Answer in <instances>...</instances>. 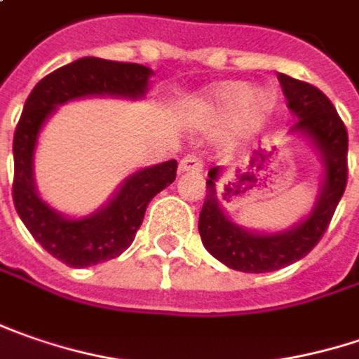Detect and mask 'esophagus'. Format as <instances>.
I'll list each match as a JSON object with an SVG mask.
<instances>
[{
  "instance_id": "34e87169",
  "label": "esophagus",
  "mask_w": 359,
  "mask_h": 359,
  "mask_svg": "<svg viewBox=\"0 0 359 359\" xmlns=\"http://www.w3.org/2000/svg\"><path fill=\"white\" fill-rule=\"evenodd\" d=\"M203 161L196 154H187L179 163V172H201Z\"/></svg>"
}]
</instances>
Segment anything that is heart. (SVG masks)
<instances>
[{"label": "heart", "mask_w": 359, "mask_h": 359, "mask_svg": "<svg viewBox=\"0 0 359 359\" xmlns=\"http://www.w3.org/2000/svg\"><path fill=\"white\" fill-rule=\"evenodd\" d=\"M275 98L267 92L251 94L245 84H223L212 90L209 96V108L217 116H231L235 114L239 134H249L259 130L263 122L271 114Z\"/></svg>", "instance_id": "obj_1"}]
</instances>
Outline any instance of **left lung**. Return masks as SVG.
<instances>
[{"label": "left lung", "mask_w": 359, "mask_h": 359, "mask_svg": "<svg viewBox=\"0 0 359 359\" xmlns=\"http://www.w3.org/2000/svg\"><path fill=\"white\" fill-rule=\"evenodd\" d=\"M289 110L299 118L291 133L304 134L320 150L323 180L316 207L299 225L279 233H253L235 225L217 201L221 168L209 170L198 233L210 255L235 271L267 273L304 259L323 237L348 184V130L330 98L316 86L279 74Z\"/></svg>", "instance_id": "8db88e82"}]
</instances>
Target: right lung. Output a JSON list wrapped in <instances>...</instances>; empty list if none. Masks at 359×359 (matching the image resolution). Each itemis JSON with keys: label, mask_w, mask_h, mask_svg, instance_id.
I'll list each match as a JSON object with an SVG mask.
<instances>
[{"label": "right lung", "mask_w": 359, "mask_h": 359, "mask_svg": "<svg viewBox=\"0 0 359 359\" xmlns=\"http://www.w3.org/2000/svg\"><path fill=\"white\" fill-rule=\"evenodd\" d=\"M152 70L140 64L80 57L41 78L27 96L13 134V205L34 239L70 267H88L118 257L133 245L149 203L177 179V161L130 175L110 203L84 219H68L39 198L34 152L43 122L60 104L84 96L142 98Z\"/></svg>", "instance_id": "1"}]
</instances>
